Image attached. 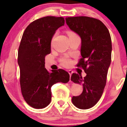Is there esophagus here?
<instances>
[{
    "label": "esophagus",
    "mask_w": 127,
    "mask_h": 127,
    "mask_svg": "<svg viewBox=\"0 0 127 127\" xmlns=\"http://www.w3.org/2000/svg\"><path fill=\"white\" fill-rule=\"evenodd\" d=\"M68 73H69L70 76H71V75H72V74L73 73V71L71 70H68Z\"/></svg>",
    "instance_id": "1"
}]
</instances>
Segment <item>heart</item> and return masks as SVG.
Returning a JSON list of instances; mask_svg holds the SVG:
<instances>
[{"mask_svg": "<svg viewBox=\"0 0 127 127\" xmlns=\"http://www.w3.org/2000/svg\"><path fill=\"white\" fill-rule=\"evenodd\" d=\"M67 34L69 37H70V36H72L77 35L75 32H70V31L68 32ZM60 61H61V63H62V65H63L64 66H65V67L70 66L72 63V60H71V59H70V58H68V57H63L62 59H61Z\"/></svg>", "mask_w": 127, "mask_h": 127, "instance_id": "obj_1", "label": "heart"}]
</instances>
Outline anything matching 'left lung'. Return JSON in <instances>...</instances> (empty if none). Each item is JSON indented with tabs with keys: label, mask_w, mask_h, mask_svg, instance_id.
Wrapping results in <instances>:
<instances>
[{
	"label": "left lung",
	"mask_w": 127,
	"mask_h": 127,
	"mask_svg": "<svg viewBox=\"0 0 127 127\" xmlns=\"http://www.w3.org/2000/svg\"><path fill=\"white\" fill-rule=\"evenodd\" d=\"M65 21L81 37L82 58L77 66L87 73L84 78L78 73L72 75L73 82L83 87L81 95L72 97V103L79 109H88L97 104L105 87L111 62V37L108 29L98 19L80 16L67 17Z\"/></svg>",
	"instance_id": "obj_1"
}]
</instances>
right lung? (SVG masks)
<instances>
[{"mask_svg": "<svg viewBox=\"0 0 127 127\" xmlns=\"http://www.w3.org/2000/svg\"><path fill=\"white\" fill-rule=\"evenodd\" d=\"M64 21L63 17H42L32 22L22 36L18 52L20 87L26 103L34 109L45 108L50 103L54 84L67 83L70 79L64 70L49 72L45 68V58L51 53L52 36Z\"/></svg>", "mask_w": 127, "mask_h": 127, "instance_id": "right-lung-1", "label": "right lung"}]
</instances>
